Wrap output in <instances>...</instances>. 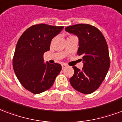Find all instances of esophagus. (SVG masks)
I'll return each mask as SVG.
<instances>
[{
    "mask_svg": "<svg viewBox=\"0 0 122 122\" xmlns=\"http://www.w3.org/2000/svg\"><path fill=\"white\" fill-rule=\"evenodd\" d=\"M66 67H67V66H66V64H62V69H65V68H66Z\"/></svg>",
    "mask_w": 122,
    "mask_h": 122,
    "instance_id": "34e87169",
    "label": "esophagus"
}]
</instances>
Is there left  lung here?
I'll use <instances>...</instances> for the list:
<instances>
[{
    "label": "left lung",
    "mask_w": 122,
    "mask_h": 122,
    "mask_svg": "<svg viewBox=\"0 0 122 122\" xmlns=\"http://www.w3.org/2000/svg\"><path fill=\"white\" fill-rule=\"evenodd\" d=\"M65 30L79 38L78 55L82 56V70L73 66L74 75L70 79L72 87L82 94L96 91L106 77L110 67L108 45L102 33L94 26L78 24Z\"/></svg>",
    "instance_id": "obj_1"
}]
</instances>
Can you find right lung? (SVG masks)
<instances>
[{"label": "right lung", "mask_w": 122, "mask_h": 122, "mask_svg": "<svg viewBox=\"0 0 122 122\" xmlns=\"http://www.w3.org/2000/svg\"><path fill=\"white\" fill-rule=\"evenodd\" d=\"M64 26L39 24L26 30L16 45L13 59L14 72L23 86L35 94L52 86L62 70L57 63H44L43 54L50 49L52 39Z\"/></svg>", "instance_id": "1"}]
</instances>
